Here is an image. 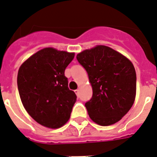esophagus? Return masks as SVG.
Wrapping results in <instances>:
<instances>
[{
  "label": "esophagus",
  "mask_w": 157,
  "mask_h": 157,
  "mask_svg": "<svg viewBox=\"0 0 157 157\" xmlns=\"http://www.w3.org/2000/svg\"><path fill=\"white\" fill-rule=\"evenodd\" d=\"M74 92H75L76 95H77V96H79V90H74Z\"/></svg>",
  "instance_id": "34e87169"
}]
</instances>
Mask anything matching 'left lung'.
<instances>
[{"mask_svg":"<svg viewBox=\"0 0 157 157\" xmlns=\"http://www.w3.org/2000/svg\"><path fill=\"white\" fill-rule=\"evenodd\" d=\"M88 74L93 96L85 103L96 124L118 122L133 105L136 96V72L126 57L105 45H97L77 55Z\"/></svg>","mask_w":157,"mask_h":157,"instance_id":"left-lung-1","label":"left lung"}]
</instances>
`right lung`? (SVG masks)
I'll return each mask as SVG.
<instances>
[{
  "label": "right lung",
  "instance_id": "1",
  "mask_svg": "<svg viewBox=\"0 0 157 157\" xmlns=\"http://www.w3.org/2000/svg\"><path fill=\"white\" fill-rule=\"evenodd\" d=\"M74 53L45 48L20 66L17 86L26 112L39 124L58 128L69 120L77 101L64 75Z\"/></svg>",
  "mask_w": 157,
  "mask_h": 157
}]
</instances>
